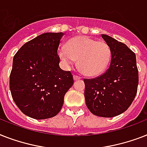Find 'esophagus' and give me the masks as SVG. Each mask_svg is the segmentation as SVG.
<instances>
[{
  "mask_svg": "<svg viewBox=\"0 0 147 147\" xmlns=\"http://www.w3.org/2000/svg\"><path fill=\"white\" fill-rule=\"evenodd\" d=\"M73 78H74V80H80L81 79V77L80 76H73Z\"/></svg>",
  "mask_w": 147,
  "mask_h": 147,
  "instance_id": "1",
  "label": "esophagus"
}]
</instances>
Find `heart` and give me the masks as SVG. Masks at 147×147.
I'll use <instances>...</instances> for the list:
<instances>
[{"instance_id": "obj_1", "label": "heart", "mask_w": 147, "mask_h": 147, "mask_svg": "<svg viewBox=\"0 0 147 147\" xmlns=\"http://www.w3.org/2000/svg\"><path fill=\"white\" fill-rule=\"evenodd\" d=\"M67 49L61 48L59 55L67 66L78 60V68L84 75L97 76L105 71L111 59V49L105 41H97L87 36L69 40Z\"/></svg>"}]
</instances>
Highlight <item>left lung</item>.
<instances>
[{
	"instance_id": "obj_1",
	"label": "left lung",
	"mask_w": 147,
	"mask_h": 147,
	"mask_svg": "<svg viewBox=\"0 0 147 147\" xmlns=\"http://www.w3.org/2000/svg\"><path fill=\"white\" fill-rule=\"evenodd\" d=\"M111 53V64L105 73L84 79L85 98L92 114L113 117L122 114L132 104L139 82L136 55L124 43L101 34Z\"/></svg>"
}]
</instances>
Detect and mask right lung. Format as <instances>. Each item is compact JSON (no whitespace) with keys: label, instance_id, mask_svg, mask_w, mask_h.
Masks as SVG:
<instances>
[{"label":"right lung","instance_id":"1","mask_svg":"<svg viewBox=\"0 0 147 147\" xmlns=\"http://www.w3.org/2000/svg\"><path fill=\"white\" fill-rule=\"evenodd\" d=\"M63 35L62 32L42 33L26 42L13 56L10 92L19 109L30 117H55L73 85L71 72L59 65L57 50Z\"/></svg>","mask_w":147,"mask_h":147}]
</instances>
